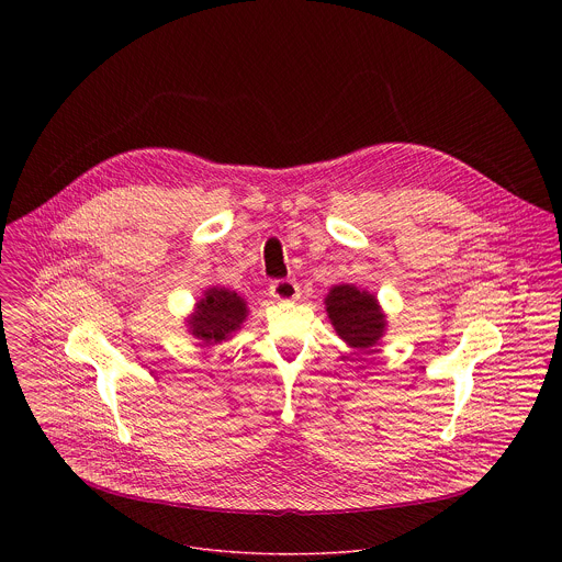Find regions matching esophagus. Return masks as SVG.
Returning <instances> with one entry per match:
<instances>
[{"mask_svg": "<svg viewBox=\"0 0 562 562\" xmlns=\"http://www.w3.org/2000/svg\"><path fill=\"white\" fill-rule=\"evenodd\" d=\"M269 295L282 302H291L300 297V286L295 280H273L269 284Z\"/></svg>", "mask_w": 562, "mask_h": 562, "instance_id": "esophagus-1", "label": "esophagus"}]
</instances>
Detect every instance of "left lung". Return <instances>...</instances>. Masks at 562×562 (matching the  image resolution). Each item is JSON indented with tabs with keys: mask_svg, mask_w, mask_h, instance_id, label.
<instances>
[{
	"mask_svg": "<svg viewBox=\"0 0 562 562\" xmlns=\"http://www.w3.org/2000/svg\"><path fill=\"white\" fill-rule=\"evenodd\" d=\"M327 313L338 336L356 349L373 347L384 331V313L375 297L353 284L331 289L327 297Z\"/></svg>",
	"mask_w": 562,
	"mask_h": 562,
	"instance_id": "left-lung-1",
	"label": "left lung"
}]
</instances>
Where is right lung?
<instances>
[{"mask_svg": "<svg viewBox=\"0 0 562 562\" xmlns=\"http://www.w3.org/2000/svg\"><path fill=\"white\" fill-rule=\"evenodd\" d=\"M247 317V304L235 291L209 289L198 304L195 315L189 319L195 338L206 345L226 340Z\"/></svg>", "mask_w": 562, "mask_h": 562, "instance_id": "1", "label": "right lung"}]
</instances>
